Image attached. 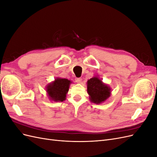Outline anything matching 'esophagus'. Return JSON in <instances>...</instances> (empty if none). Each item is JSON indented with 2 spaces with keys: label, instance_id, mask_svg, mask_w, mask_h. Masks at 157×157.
<instances>
[{
  "label": "esophagus",
  "instance_id": "esophagus-1",
  "mask_svg": "<svg viewBox=\"0 0 157 157\" xmlns=\"http://www.w3.org/2000/svg\"><path fill=\"white\" fill-rule=\"evenodd\" d=\"M75 81L77 83H80L82 82V78H75Z\"/></svg>",
  "mask_w": 157,
  "mask_h": 157
}]
</instances>
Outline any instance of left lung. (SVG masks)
<instances>
[{"label": "left lung", "mask_w": 157, "mask_h": 157, "mask_svg": "<svg viewBox=\"0 0 157 157\" xmlns=\"http://www.w3.org/2000/svg\"><path fill=\"white\" fill-rule=\"evenodd\" d=\"M87 92L90 100L96 104L104 102L111 96V88L97 77H94L87 81Z\"/></svg>", "instance_id": "left-lung-1"}]
</instances>
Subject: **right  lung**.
Wrapping results in <instances>:
<instances>
[{
  "instance_id": "obj_1",
  "label": "right lung",
  "mask_w": 157,
  "mask_h": 157,
  "mask_svg": "<svg viewBox=\"0 0 157 157\" xmlns=\"http://www.w3.org/2000/svg\"><path fill=\"white\" fill-rule=\"evenodd\" d=\"M71 83L72 82L68 79L56 78L54 81L48 84L46 90L50 99L54 101L65 100Z\"/></svg>"
}]
</instances>
